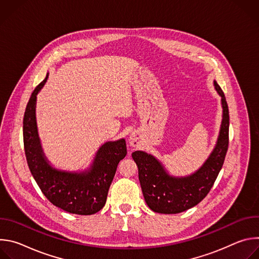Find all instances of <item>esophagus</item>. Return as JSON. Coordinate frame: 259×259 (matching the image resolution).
<instances>
[{"label": "esophagus", "instance_id": "obj_1", "mask_svg": "<svg viewBox=\"0 0 259 259\" xmlns=\"http://www.w3.org/2000/svg\"><path fill=\"white\" fill-rule=\"evenodd\" d=\"M129 143L131 146H137L139 144V139L138 136L135 134H131L129 137Z\"/></svg>", "mask_w": 259, "mask_h": 259}]
</instances>
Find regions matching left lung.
I'll use <instances>...</instances> for the list:
<instances>
[{"instance_id":"8db88e82","label":"left lung","mask_w":259,"mask_h":259,"mask_svg":"<svg viewBox=\"0 0 259 259\" xmlns=\"http://www.w3.org/2000/svg\"><path fill=\"white\" fill-rule=\"evenodd\" d=\"M213 83L221 97L223 121L212 153L196 172L187 176H173L153 155L142 151L132 153L144 200L154 212L176 214L196 206L208 195L223 168L229 146L230 116L223 90L216 81Z\"/></svg>"}]
</instances>
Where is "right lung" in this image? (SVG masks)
I'll return each mask as SVG.
<instances>
[{"mask_svg":"<svg viewBox=\"0 0 259 259\" xmlns=\"http://www.w3.org/2000/svg\"><path fill=\"white\" fill-rule=\"evenodd\" d=\"M33 90L23 118V143L28 168L45 197L56 207L72 214L91 215L103 208L118 164L127 155L126 141H107L84 171L54 168L44 154L35 120L36 95L48 79Z\"/></svg>","mask_w":259,"mask_h":259,"instance_id":"1","label":"right lung"}]
</instances>
